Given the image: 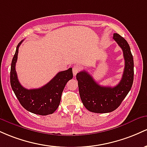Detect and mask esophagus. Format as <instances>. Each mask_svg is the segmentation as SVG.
I'll return each mask as SVG.
<instances>
[{
    "mask_svg": "<svg viewBox=\"0 0 147 147\" xmlns=\"http://www.w3.org/2000/svg\"><path fill=\"white\" fill-rule=\"evenodd\" d=\"M80 71V67H79L78 65H75L73 67V74L74 76L76 75V74H78Z\"/></svg>",
    "mask_w": 147,
    "mask_h": 147,
    "instance_id": "obj_1",
    "label": "esophagus"
}]
</instances>
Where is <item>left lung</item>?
<instances>
[{
	"mask_svg": "<svg viewBox=\"0 0 147 147\" xmlns=\"http://www.w3.org/2000/svg\"><path fill=\"white\" fill-rule=\"evenodd\" d=\"M113 39L122 49L125 60L122 78L117 85L113 87L100 86L85 71L76 74L80 98L84 106L92 113H107L116 110L133 85L134 62L129 45L117 33H114Z\"/></svg>",
	"mask_w": 147,
	"mask_h": 147,
	"instance_id": "1",
	"label": "left lung"
}]
</instances>
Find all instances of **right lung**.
<instances>
[{
  "label": "right lung",
  "instance_id": "1",
  "mask_svg": "<svg viewBox=\"0 0 147 147\" xmlns=\"http://www.w3.org/2000/svg\"><path fill=\"white\" fill-rule=\"evenodd\" d=\"M23 41H21L16 47L15 54L11 61L10 70L11 89L21 105L28 111L39 115H51L58 108L66 84L73 78L72 68L57 73L51 81L40 88L32 90L25 88L18 80L15 69L19 47Z\"/></svg>",
  "mask_w": 147,
  "mask_h": 147
}]
</instances>
